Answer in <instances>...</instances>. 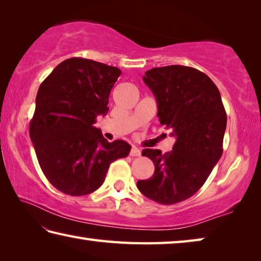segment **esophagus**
Listing matches in <instances>:
<instances>
[{"label":"esophagus","instance_id":"esophagus-1","mask_svg":"<svg viewBox=\"0 0 261 261\" xmlns=\"http://www.w3.org/2000/svg\"><path fill=\"white\" fill-rule=\"evenodd\" d=\"M129 154H130L132 157H140V156H141V150H139L138 148L133 147V148H132V150H130Z\"/></svg>","mask_w":261,"mask_h":261}]
</instances>
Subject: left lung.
<instances>
[{"label": "left lung", "mask_w": 261, "mask_h": 261, "mask_svg": "<svg viewBox=\"0 0 261 261\" xmlns=\"http://www.w3.org/2000/svg\"><path fill=\"white\" fill-rule=\"evenodd\" d=\"M156 97L161 125L172 129V151L144 149L153 175L138 181L145 197L163 205L188 199L202 188L222 154L227 114L220 93L205 73L194 67L170 65L145 72Z\"/></svg>", "instance_id": "8db88e82"}]
</instances>
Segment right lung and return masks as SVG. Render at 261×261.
I'll return each instance as SVG.
<instances>
[{
    "mask_svg": "<svg viewBox=\"0 0 261 261\" xmlns=\"http://www.w3.org/2000/svg\"><path fill=\"white\" fill-rule=\"evenodd\" d=\"M121 71L86 58H68L40 85L30 122L41 170L55 188L70 196L94 193L110 164L125 158L130 145L108 142L94 126L109 111V97Z\"/></svg>",
    "mask_w": 261,
    "mask_h": 261,
    "instance_id": "right-lung-1",
    "label": "right lung"
}]
</instances>
